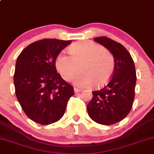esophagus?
<instances>
[{"label": "esophagus", "mask_w": 154, "mask_h": 154, "mask_svg": "<svg viewBox=\"0 0 154 154\" xmlns=\"http://www.w3.org/2000/svg\"><path fill=\"white\" fill-rule=\"evenodd\" d=\"M74 91L75 93H79V92H80L82 91V89H80V88H74Z\"/></svg>", "instance_id": "esophagus-1"}]
</instances>
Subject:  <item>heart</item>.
<instances>
[{
    "label": "heart",
    "mask_w": 154,
    "mask_h": 154,
    "mask_svg": "<svg viewBox=\"0 0 154 154\" xmlns=\"http://www.w3.org/2000/svg\"><path fill=\"white\" fill-rule=\"evenodd\" d=\"M69 54L60 52L56 59V67L63 78L70 80L81 67L82 72L74 78L79 86L103 85L112 76L115 67L114 55L101 45L92 41L72 44Z\"/></svg>",
    "instance_id": "1"
}]
</instances>
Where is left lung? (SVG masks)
Returning <instances> with one entry per match:
<instances>
[{
  "label": "left lung",
  "instance_id": "left-lung-1",
  "mask_svg": "<svg viewBox=\"0 0 154 154\" xmlns=\"http://www.w3.org/2000/svg\"><path fill=\"white\" fill-rule=\"evenodd\" d=\"M94 40L111 51L115 67L108 84L92 91L87 110L92 120L110 125L122 120L131 110L137 81L135 66L130 53L119 43L106 37H97Z\"/></svg>",
  "mask_w": 154,
  "mask_h": 154
}]
</instances>
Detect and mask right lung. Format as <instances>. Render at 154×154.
I'll return each mask as SVG.
<instances>
[{"label":"right lung","instance_id":"1","mask_svg":"<svg viewBox=\"0 0 154 154\" xmlns=\"http://www.w3.org/2000/svg\"><path fill=\"white\" fill-rule=\"evenodd\" d=\"M71 40L43 39L29 45L17 57L14 74L15 94L26 116L40 125L63 116L74 88L57 72L55 61Z\"/></svg>","mask_w":154,"mask_h":154}]
</instances>
